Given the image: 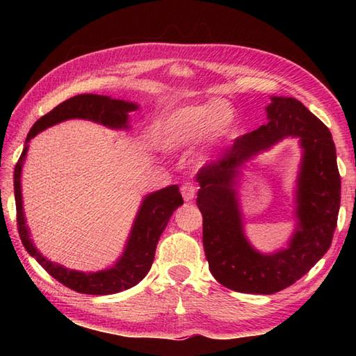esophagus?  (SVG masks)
Segmentation results:
<instances>
[{
  "instance_id": "1",
  "label": "esophagus",
  "mask_w": 356,
  "mask_h": 356,
  "mask_svg": "<svg viewBox=\"0 0 356 356\" xmlns=\"http://www.w3.org/2000/svg\"><path fill=\"white\" fill-rule=\"evenodd\" d=\"M197 185H195L194 182H185L182 186H180V191H182V195L184 199L186 202H190L195 197V191H197Z\"/></svg>"
}]
</instances>
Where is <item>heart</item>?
<instances>
[{
    "label": "heart",
    "mask_w": 356,
    "mask_h": 356,
    "mask_svg": "<svg viewBox=\"0 0 356 356\" xmlns=\"http://www.w3.org/2000/svg\"><path fill=\"white\" fill-rule=\"evenodd\" d=\"M236 127V113L223 101L203 104L172 111L163 120L159 138L166 148L180 149L197 143L209 134L213 140L228 138Z\"/></svg>",
    "instance_id": "b5f03b06"
}]
</instances>
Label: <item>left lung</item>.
<instances>
[{
	"mask_svg": "<svg viewBox=\"0 0 356 356\" xmlns=\"http://www.w3.org/2000/svg\"><path fill=\"white\" fill-rule=\"evenodd\" d=\"M266 111V125L238 136L217 162L203 166L195 177L211 274L228 289L243 293H275L307 274L330 248L341 202L329 128L293 97H272ZM287 135L300 137L305 149L298 192L299 229L284 252L261 256L243 236L233 179L241 161Z\"/></svg>",
	"mask_w": 356,
	"mask_h": 356,
	"instance_id": "1",
	"label": "left lung"
}]
</instances>
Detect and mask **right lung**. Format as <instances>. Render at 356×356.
<instances>
[{"label": "right lung", "mask_w": 356, "mask_h": 356, "mask_svg": "<svg viewBox=\"0 0 356 356\" xmlns=\"http://www.w3.org/2000/svg\"><path fill=\"white\" fill-rule=\"evenodd\" d=\"M136 108H138L136 104L110 99L108 96H73L70 99L59 104L58 107L49 111L47 115H44L42 118L36 120L32 130L27 134L24 149H22L19 161L17 166H15L13 188L15 203H17V225L22 245L27 249V252L35 257L36 261L40 263L53 278H56L59 283H63L64 286L70 287V289L79 293L110 295L130 289V287L138 284L140 280L148 274L151 264H153L157 241L161 238L170 217L172 216L174 211L177 209V207L184 205L182 194H180L177 185H171L163 188L161 191L149 194L148 197L143 200L139 209V214L136 217L125 252L115 266L107 270L95 272V274H84V272L69 270L49 261L47 259H44V257L36 251V248L29 238L24 214H22L19 179L22 162H24V157L29 149L27 142L35 138L38 133L42 131L44 128L72 118L90 119L107 127L122 128L127 127V113H130Z\"/></svg>", "instance_id": "obj_1"}]
</instances>
